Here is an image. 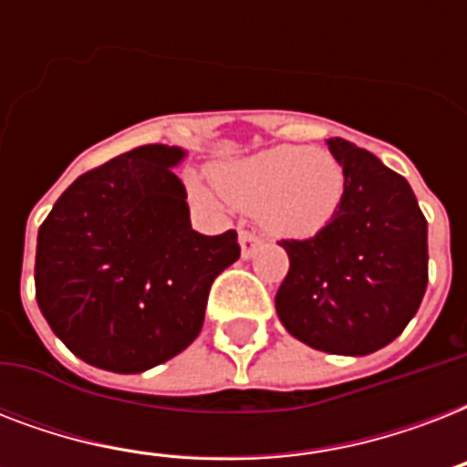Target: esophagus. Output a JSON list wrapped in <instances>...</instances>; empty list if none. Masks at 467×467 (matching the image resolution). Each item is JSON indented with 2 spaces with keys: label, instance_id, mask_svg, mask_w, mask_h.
<instances>
[{
  "label": "esophagus",
  "instance_id": "34e87169",
  "mask_svg": "<svg viewBox=\"0 0 467 467\" xmlns=\"http://www.w3.org/2000/svg\"><path fill=\"white\" fill-rule=\"evenodd\" d=\"M240 244H242V256H244V259H249V256L254 254L256 249L262 247V237H259L254 230H242Z\"/></svg>",
  "mask_w": 467,
  "mask_h": 467
}]
</instances>
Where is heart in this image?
<instances>
[{"label":"heart","instance_id":"b5f03b06","mask_svg":"<svg viewBox=\"0 0 467 467\" xmlns=\"http://www.w3.org/2000/svg\"><path fill=\"white\" fill-rule=\"evenodd\" d=\"M211 182L227 203L256 211L271 233L307 237L325 230L347 191L341 161L322 148L278 145L244 160L213 169ZM193 198L203 205L220 197L203 182H193Z\"/></svg>","mask_w":467,"mask_h":467}]
</instances>
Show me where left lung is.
<instances>
[{"label": "left lung", "mask_w": 467, "mask_h": 467, "mask_svg": "<svg viewBox=\"0 0 467 467\" xmlns=\"http://www.w3.org/2000/svg\"><path fill=\"white\" fill-rule=\"evenodd\" d=\"M347 191L332 223L281 240L291 266L276 293L278 319L307 347L366 356L398 339L429 281L427 218L405 176L344 138L327 140Z\"/></svg>", "instance_id": "left-lung-1"}]
</instances>
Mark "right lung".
Instances as JSON below:
<instances>
[{
  "instance_id": "add662e5",
  "label": "right lung",
  "mask_w": 467,
  "mask_h": 467,
  "mask_svg": "<svg viewBox=\"0 0 467 467\" xmlns=\"http://www.w3.org/2000/svg\"><path fill=\"white\" fill-rule=\"evenodd\" d=\"M182 148L142 145L82 174L47 213L36 247V300L82 361L142 373L182 354L208 293L240 259L237 233L191 227L171 171Z\"/></svg>"
}]
</instances>
